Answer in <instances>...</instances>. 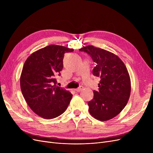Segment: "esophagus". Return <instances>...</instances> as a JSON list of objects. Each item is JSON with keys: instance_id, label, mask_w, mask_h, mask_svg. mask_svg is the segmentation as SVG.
I'll list each match as a JSON object with an SVG mask.
<instances>
[{"instance_id": "34e87169", "label": "esophagus", "mask_w": 153, "mask_h": 153, "mask_svg": "<svg viewBox=\"0 0 153 153\" xmlns=\"http://www.w3.org/2000/svg\"><path fill=\"white\" fill-rule=\"evenodd\" d=\"M82 89H83V87H82V86H80L79 87H78L77 89H75V90L76 92H80Z\"/></svg>"}]
</instances>
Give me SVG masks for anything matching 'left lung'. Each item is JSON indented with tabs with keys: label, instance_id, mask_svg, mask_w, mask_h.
I'll return each mask as SVG.
<instances>
[{
	"label": "left lung",
	"instance_id": "8db88e82",
	"mask_svg": "<svg viewBox=\"0 0 153 153\" xmlns=\"http://www.w3.org/2000/svg\"><path fill=\"white\" fill-rule=\"evenodd\" d=\"M89 54L96 66L92 74L100 78L99 91H94V97L88 102L89 112L101 121H108L124 109L129 98L131 81L127 68L116 55L92 45L80 49Z\"/></svg>",
	"mask_w": 153,
	"mask_h": 153
}]
</instances>
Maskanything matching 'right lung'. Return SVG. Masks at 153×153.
I'll list each match as a JSON object with an SVG mask.
<instances>
[{
    "instance_id": "1",
    "label": "right lung",
    "mask_w": 153,
    "mask_h": 153,
    "mask_svg": "<svg viewBox=\"0 0 153 153\" xmlns=\"http://www.w3.org/2000/svg\"><path fill=\"white\" fill-rule=\"evenodd\" d=\"M73 49L51 45L27 59L20 76L22 94L30 109L39 116L50 119L67 109L73 95L56 85L55 76L61 75L64 53Z\"/></svg>"
}]
</instances>
